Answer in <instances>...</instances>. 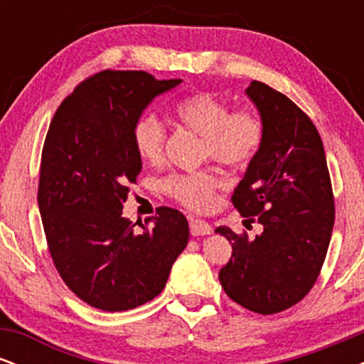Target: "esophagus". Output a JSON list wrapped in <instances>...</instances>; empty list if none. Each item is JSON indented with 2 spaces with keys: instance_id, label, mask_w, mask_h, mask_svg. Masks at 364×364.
<instances>
[{
  "instance_id": "34e87169",
  "label": "esophagus",
  "mask_w": 364,
  "mask_h": 364,
  "mask_svg": "<svg viewBox=\"0 0 364 364\" xmlns=\"http://www.w3.org/2000/svg\"><path fill=\"white\" fill-rule=\"evenodd\" d=\"M190 231L193 236H207L212 232V225L202 219H190Z\"/></svg>"
}]
</instances>
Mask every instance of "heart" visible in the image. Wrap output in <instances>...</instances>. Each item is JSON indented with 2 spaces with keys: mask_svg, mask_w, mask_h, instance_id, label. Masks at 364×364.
I'll use <instances>...</instances> for the list:
<instances>
[{
  "mask_svg": "<svg viewBox=\"0 0 364 364\" xmlns=\"http://www.w3.org/2000/svg\"><path fill=\"white\" fill-rule=\"evenodd\" d=\"M174 116L183 128L200 136V156L231 169H243L253 162L263 141V123L253 111H229L207 92L186 95L174 106ZM132 141L136 156L150 166L161 164L166 147V129L154 114H144L133 123ZM219 186L210 171L171 174L162 190L191 210H207L214 203Z\"/></svg>",
  "mask_w": 364,
  "mask_h": 364,
  "instance_id": "b5f03b06",
  "label": "heart"
}]
</instances>
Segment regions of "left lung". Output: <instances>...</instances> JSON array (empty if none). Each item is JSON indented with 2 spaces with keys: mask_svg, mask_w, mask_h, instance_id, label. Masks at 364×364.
Returning <instances> with one entry per match:
<instances>
[{
  "mask_svg": "<svg viewBox=\"0 0 364 364\" xmlns=\"http://www.w3.org/2000/svg\"><path fill=\"white\" fill-rule=\"evenodd\" d=\"M246 95L263 123L257 157L236 186L232 203L260 223L255 240L220 225L232 246L219 281L232 301L272 315L299 303L318 279L332 236L336 207L318 129L291 101L253 80Z\"/></svg>",
  "mask_w": 364,
  "mask_h": 364,
  "instance_id": "obj_1",
  "label": "left lung"
}]
</instances>
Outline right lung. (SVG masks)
<instances>
[{"label":"right lung","mask_w":364,"mask_h":364,"mask_svg":"<svg viewBox=\"0 0 364 364\" xmlns=\"http://www.w3.org/2000/svg\"><path fill=\"white\" fill-rule=\"evenodd\" d=\"M179 83L104 70L83 80L49 124L37 191L46 240L66 286L97 310H133L161 294L188 245V220L176 208L159 207L141 231L123 217L128 183L141 171L133 123Z\"/></svg>","instance_id":"obj_1"}]
</instances>
